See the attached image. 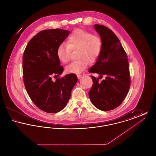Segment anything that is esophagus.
I'll return each instance as SVG.
<instances>
[{"mask_svg": "<svg viewBox=\"0 0 156 156\" xmlns=\"http://www.w3.org/2000/svg\"><path fill=\"white\" fill-rule=\"evenodd\" d=\"M82 75H77V78H78V79H80L81 78Z\"/></svg>", "mask_w": 156, "mask_h": 156, "instance_id": "obj_1", "label": "esophagus"}]
</instances>
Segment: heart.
<instances>
[{"instance_id":"b5f03b06","label":"heart","mask_w":156,"mask_h":156,"mask_svg":"<svg viewBox=\"0 0 156 156\" xmlns=\"http://www.w3.org/2000/svg\"><path fill=\"white\" fill-rule=\"evenodd\" d=\"M103 48V40L97 34H93L87 30L77 29L69 35L67 43L58 45L56 54L62 63H67L71 58V50H78V58L80 59L71 62L66 67L69 73L80 74L90 62H95L99 57Z\"/></svg>"}]
</instances>
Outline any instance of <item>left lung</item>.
Wrapping results in <instances>:
<instances>
[{
	"label": "left lung",
	"instance_id": "left-lung-1",
	"mask_svg": "<svg viewBox=\"0 0 156 156\" xmlns=\"http://www.w3.org/2000/svg\"><path fill=\"white\" fill-rule=\"evenodd\" d=\"M95 29L103 40V48L97 62L89 73H97L105 79L91 76L93 84L89 91L92 103L103 111H111L123 102L130 86L127 55L119 38L108 27L95 24Z\"/></svg>",
	"mask_w": 156,
	"mask_h": 156
}]
</instances>
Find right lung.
<instances>
[{
  "mask_svg": "<svg viewBox=\"0 0 156 156\" xmlns=\"http://www.w3.org/2000/svg\"><path fill=\"white\" fill-rule=\"evenodd\" d=\"M69 34L59 29L38 32L27 45L23 57V78L29 96L41 111L54 113L67 105L71 90L77 82L76 75L58 77L64 71L56 51Z\"/></svg>",
  "mask_w": 156,
  "mask_h": 156,
  "instance_id": "right-lung-1",
  "label": "right lung"
}]
</instances>
